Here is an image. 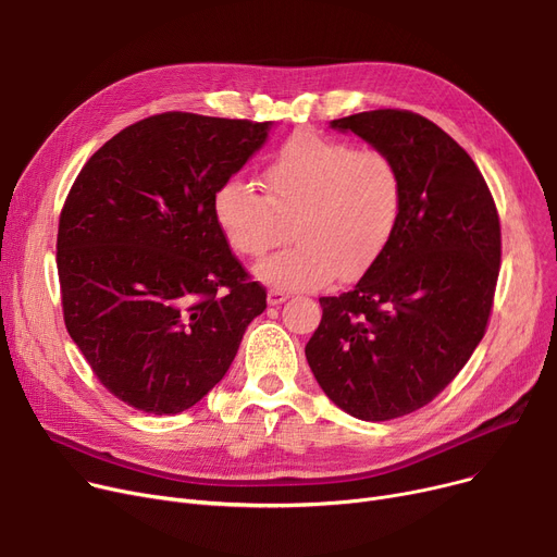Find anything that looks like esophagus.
<instances>
[{
  "mask_svg": "<svg viewBox=\"0 0 557 557\" xmlns=\"http://www.w3.org/2000/svg\"><path fill=\"white\" fill-rule=\"evenodd\" d=\"M286 300H288L286 290H282V288H271V290H269V305H271V307H277V305H282V302H286Z\"/></svg>",
  "mask_w": 557,
  "mask_h": 557,
  "instance_id": "esophagus-1",
  "label": "esophagus"
}]
</instances>
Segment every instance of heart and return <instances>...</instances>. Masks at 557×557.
Masks as SVG:
<instances>
[{
    "label": "heart",
    "mask_w": 557,
    "mask_h": 557,
    "mask_svg": "<svg viewBox=\"0 0 557 557\" xmlns=\"http://www.w3.org/2000/svg\"><path fill=\"white\" fill-rule=\"evenodd\" d=\"M263 194L244 178H225L212 214L230 250L259 259L286 237L296 244L261 261L255 275L277 288L311 290L370 269L397 230L404 178L382 149L311 131L286 139L261 173Z\"/></svg>",
    "instance_id": "1"
}]
</instances>
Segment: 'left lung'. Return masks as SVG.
<instances>
[{
    "label": "left lung",
    "instance_id": "1",
    "mask_svg": "<svg viewBox=\"0 0 557 557\" xmlns=\"http://www.w3.org/2000/svg\"><path fill=\"white\" fill-rule=\"evenodd\" d=\"M395 158L404 208L393 239L357 286L320 298L305 355L345 413L384 422L441 395L481 343L502 267V223L474 160L411 110L334 120Z\"/></svg>",
    "mask_w": 557,
    "mask_h": 557
}]
</instances>
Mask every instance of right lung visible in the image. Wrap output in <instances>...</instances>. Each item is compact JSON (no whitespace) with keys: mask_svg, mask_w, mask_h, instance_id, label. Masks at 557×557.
<instances>
[{"mask_svg":"<svg viewBox=\"0 0 557 557\" xmlns=\"http://www.w3.org/2000/svg\"><path fill=\"white\" fill-rule=\"evenodd\" d=\"M271 124L162 112L85 162L58 221L63 315L103 388L175 416L227 372L267 288L232 255L214 189L267 141Z\"/></svg>","mask_w":557,"mask_h":557,"instance_id":"1","label":"right lung"}]
</instances>
